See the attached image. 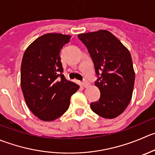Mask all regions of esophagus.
Instances as JSON below:
<instances>
[{"label":"esophagus","mask_w":155,"mask_h":155,"mask_svg":"<svg viewBox=\"0 0 155 155\" xmlns=\"http://www.w3.org/2000/svg\"><path fill=\"white\" fill-rule=\"evenodd\" d=\"M82 85H83L84 87H85V88H86V87H88V82H87V81H84L83 82H82Z\"/></svg>","instance_id":"esophagus-1"}]
</instances>
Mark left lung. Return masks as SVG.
Returning a JSON list of instances; mask_svg holds the SVG:
<instances>
[{"mask_svg":"<svg viewBox=\"0 0 155 155\" xmlns=\"http://www.w3.org/2000/svg\"><path fill=\"white\" fill-rule=\"evenodd\" d=\"M94 63L101 97L91 103L93 112L107 119L120 115L130 104L135 82L131 54L117 38L107 30L78 35Z\"/></svg>","mask_w":155,"mask_h":155,"instance_id":"1","label":"left lung"}]
</instances>
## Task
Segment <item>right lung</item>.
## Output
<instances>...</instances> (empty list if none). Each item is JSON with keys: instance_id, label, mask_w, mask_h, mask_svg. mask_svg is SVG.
Masks as SVG:
<instances>
[{"instance_id": "obj_1", "label": "right lung", "mask_w": 155, "mask_h": 155, "mask_svg": "<svg viewBox=\"0 0 155 155\" xmlns=\"http://www.w3.org/2000/svg\"><path fill=\"white\" fill-rule=\"evenodd\" d=\"M71 36L48 33L26 48L21 64L20 82L25 103L38 119L52 121L69 108L70 97L79 86L68 81L60 51Z\"/></svg>"}]
</instances>
